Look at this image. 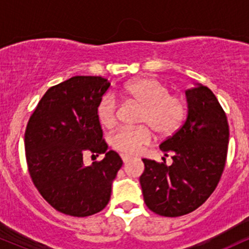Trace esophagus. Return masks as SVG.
<instances>
[{
	"instance_id": "1",
	"label": "esophagus",
	"mask_w": 249,
	"mask_h": 249,
	"mask_svg": "<svg viewBox=\"0 0 249 249\" xmlns=\"http://www.w3.org/2000/svg\"><path fill=\"white\" fill-rule=\"evenodd\" d=\"M121 157H122V160L124 161V164H126V162L130 161L131 158H132V157L128 156V154H124V153H122Z\"/></svg>"
}]
</instances>
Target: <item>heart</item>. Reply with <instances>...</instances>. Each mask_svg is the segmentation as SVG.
<instances>
[{
  "mask_svg": "<svg viewBox=\"0 0 249 249\" xmlns=\"http://www.w3.org/2000/svg\"><path fill=\"white\" fill-rule=\"evenodd\" d=\"M119 95L142 105L139 122L150 126L159 136L166 137L173 134L186 116L184 99L171 95L170 89L156 78L142 77L133 79L123 87ZM97 117L104 127L115 126L118 119V103L115 97L111 95L103 97L97 105ZM149 128H119L111 136V145L121 152H138L142 146L148 144L152 139V131Z\"/></svg>",
  "mask_w": 249,
  "mask_h": 249,
  "instance_id": "1",
  "label": "heart"
}]
</instances>
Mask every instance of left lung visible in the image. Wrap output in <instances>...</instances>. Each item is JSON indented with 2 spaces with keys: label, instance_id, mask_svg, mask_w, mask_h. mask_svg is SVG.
Returning a JSON list of instances; mask_svg holds the SVG:
<instances>
[{
  "label": "left lung",
  "instance_id": "left-lung-1",
  "mask_svg": "<svg viewBox=\"0 0 249 249\" xmlns=\"http://www.w3.org/2000/svg\"><path fill=\"white\" fill-rule=\"evenodd\" d=\"M187 117L159 145L172 165L142 159L139 178L146 206L162 216H180L201 206L215 190L227 157V117L214 93L196 83L185 91Z\"/></svg>",
  "mask_w": 249,
  "mask_h": 249
}]
</instances>
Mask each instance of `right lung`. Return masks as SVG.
I'll return each instance as SVG.
<instances>
[{"mask_svg": "<svg viewBox=\"0 0 249 249\" xmlns=\"http://www.w3.org/2000/svg\"><path fill=\"white\" fill-rule=\"evenodd\" d=\"M99 76H75L51 87L31 115L24 134L28 170L41 196L71 216L101 212L111 196L123 160L107 151L97 105L110 88ZM105 159L84 165L87 154Z\"/></svg>", "mask_w": 249, "mask_h": 249, "instance_id": "obj_1", "label": "right lung"}]
</instances>
